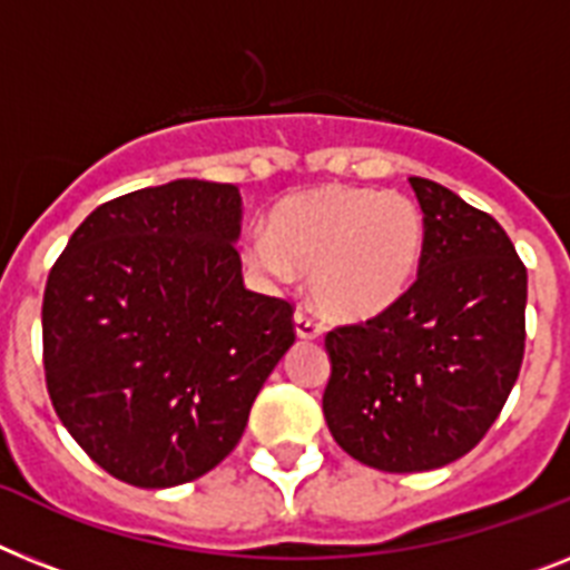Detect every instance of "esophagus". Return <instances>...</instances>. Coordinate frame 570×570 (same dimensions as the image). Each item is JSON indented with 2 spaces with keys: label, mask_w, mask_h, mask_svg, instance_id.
Masks as SVG:
<instances>
[{
  "label": "esophagus",
  "mask_w": 570,
  "mask_h": 570,
  "mask_svg": "<svg viewBox=\"0 0 570 570\" xmlns=\"http://www.w3.org/2000/svg\"><path fill=\"white\" fill-rule=\"evenodd\" d=\"M294 328H296V337H303V341H314V337L323 335V326H320L312 314H305V312L294 314Z\"/></svg>",
  "instance_id": "esophagus-1"
}]
</instances>
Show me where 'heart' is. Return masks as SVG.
Segmentation results:
<instances>
[{
  "label": "heart",
  "mask_w": 570,
  "mask_h": 570,
  "mask_svg": "<svg viewBox=\"0 0 570 570\" xmlns=\"http://www.w3.org/2000/svg\"><path fill=\"white\" fill-rule=\"evenodd\" d=\"M425 250V215L399 191L323 186L274 206L267 235L247 238V262L267 279L308 271L320 312L343 323L379 317L407 294Z\"/></svg>",
  "instance_id": "heart-1"
}]
</instances>
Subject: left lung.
Here are the masks:
<instances>
[{
    "label": "left lung",
    "instance_id": "left-lung-1",
    "mask_svg": "<svg viewBox=\"0 0 570 570\" xmlns=\"http://www.w3.org/2000/svg\"><path fill=\"white\" fill-rule=\"evenodd\" d=\"M425 250L407 294L326 335V425L381 472H428L481 443L524 358L528 267L492 215L411 177Z\"/></svg>",
    "mask_w": 570,
    "mask_h": 570
}]
</instances>
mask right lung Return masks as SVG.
Returning <instances> with one entry per match:
<instances>
[{
    "instance_id": "1",
    "label": "right lung",
    "mask_w": 570,
    "mask_h": 570,
    "mask_svg": "<svg viewBox=\"0 0 570 570\" xmlns=\"http://www.w3.org/2000/svg\"><path fill=\"white\" fill-rule=\"evenodd\" d=\"M238 233L233 183L174 180L89 212L51 267V404L130 487H180L215 469L294 343V305L244 288Z\"/></svg>"
}]
</instances>
